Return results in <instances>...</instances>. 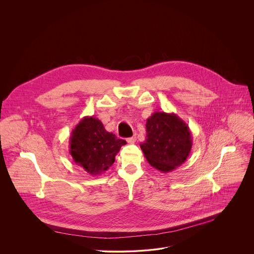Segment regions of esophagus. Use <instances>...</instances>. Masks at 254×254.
Wrapping results in <instances>:
<instances>
[{
  "label": "esophagus",
  "mask_w": 254,
  "mask_h": 254,
  "mask_svg": "<svg viewBox=\"0 0 254 254\" xmlns=\"http://www.w3.org/2000/svg\"><path fill=\"white\" fill-rule=\"evenodd\" d=\"M136 140H137V139H136V135H134L133 137L128 138V139H127V142H128L129 144H134V143L136 142Z\"/></svg>",
  "instance_id": "34e87169"
}]
</instances>
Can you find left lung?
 <instances>
[{"label": "left lung", "instance_id": "left-lung-1", "mask_svg": "<svg viewBox=\"0 0 254 254\" xmlns=\"http://www.w3.org/2000/svg\"><path fill=\"white\" fill-rule=\"evenodd\" d=\"M146 139L141 148L147 162L162 173H168L188 158L192 137L187 123L175 113L156 111L147 118Z\"/></svg>", "mask_w": 254, "mask_h": 254}]
</instances>
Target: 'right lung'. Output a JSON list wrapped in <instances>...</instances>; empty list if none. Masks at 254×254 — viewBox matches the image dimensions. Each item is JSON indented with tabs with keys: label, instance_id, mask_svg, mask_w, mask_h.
<instances>
[{
	"label": "right lung",
	"instance_id": "1",
	"mask_svg": "<svg viewBox=\"0 0 254 254\" xmlns=\"http://www.w3.org/2000/svg\"><path fill=\"white\" fill-rule=\"evenodd\" d=\"M69 141L74 162L92 176L105 173L115 161V156L126 141L108 132L101 120L85 116L75 126Z\"/></svg>",
	"mask_w": 254,
	"mask_h": 254
}]
</instances>
